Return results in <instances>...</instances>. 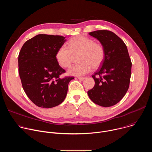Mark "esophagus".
<instances>
[{
	"instance_id": "esophagus-1",
	"label": "esophagus",
	"mask_w": 152,
	"mask_h": 152,
	"mask_svg": "<svg viewBox=\"0 0 152 152\" xmlns=\"http://www.w3.org/2000/svg\"><path fill=\"white\" fill-rule=\"evenodd\" d=\"M77 78H78V79L80 80H83L86 77H78Z\"/></svg>"
}]
</instances>
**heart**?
Returning <instances> with one entry per match:
<instances>
[{
    "mask_svg": "<svg viewBox=\"0 0 152 152\" xmlns=\"http://www.w3.org/2000/svg\"><path fill=\"white\" fill-rule=\"evenodd\" d=\"M68 47H61L56 52L55 58L59 66L69 67L73 59V55L77 56L79 64L72 66L67 72L68 75L75 76L85 75L91 72L92 69L99 68L104 58L103 47L91 38L78 36L71 39Z\"/></svg>",
    "mask_w": 152,
    "mask_h": 152,
    "instance_id": "heart-1",
    "label": "heart"
}]
</instances>
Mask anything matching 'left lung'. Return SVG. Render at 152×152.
Wrapping results in <instances>:
<instances>
[{"mask_svg": "<svg viewBox=\"0 0 152 152\" xmlns=\"http://www.w3.org/2000/svg\"><path fill=\"white\" fill-rule=\"evenodd\" d=\"M89 35L101 43L104 58L101 67L92 76L95 85L88 91V95L94 103L110 107L119 102L129 88L131 58L125 43L114 32L99 30L90 32Z\"/></svg>", "mask_w": 152, "mask_h": 152, "instance_id": "obj_1", "label": "left lung"}]
</instances>
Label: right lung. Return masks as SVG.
<instances>
[{
  "label": "right lung",
  "mask_w": 152,
  "mask_h": 152,
  "mask_svg": "<svg viewBox=\"0 0 152 152\" xmlns=\"http://www.w3.org/2000/svg\"><path fill=\"white\" fill-rule=\"evenodd\" d=\"M66 41L59 35L38 34L25 42L18 55V73L23 88L37 106L50 108L66 98L73 77L60 76L66 72L55 58Z\"/></svg>",
  "instance_id": "1"
}]
</instances>
